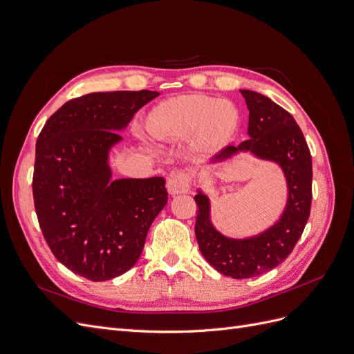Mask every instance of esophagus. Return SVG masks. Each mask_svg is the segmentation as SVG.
I'll return each instance as SVG.
<instances>
[{
  "mask_svg": "<svg viewBox=\"0 0 354 354\" xmlns=\"http://www.w3.org/2000/svg\"><path fill=\"white\" fill-rule=\"evenodd\" d=\"M192 177L186 169H176L169 174V178L167 181V187L171 195H178V194H186L190 189Z\"/></svg>",
  "mask_w": 354,
  "mask_h": 354,
  "instance_id": "esophagus-1",
  "label": "esophagus"
}]
</instances>
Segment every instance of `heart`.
<instances>
[{
  "mask_svg": "<svg viewBox=\"0 0 354 354\" xmlns=\"http://www.w3.org/2000/svg\"><path fill=\"white\" fill-rule=\"evenodd\" d=\"M238 127V112L229 102L207 95H180L160 103L149 120L155 137L189 138L205 149L226 145Z\"/></svg>",
  "mask_w": 354,
  "mask_h": 354,
  "instance_id": "b5f03b06",
  "label": "heart"
}]
</instances>
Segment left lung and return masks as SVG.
Wrapping results in <instances>:
<instances>
[{
	"instance_id": "8db88e82",
	"label": "left lung",
	"mask_w": 354,
	"mask_h": 354,
	"mask_svg": "<svg viewBox=\"0 0 354 354\" xmlns=\"http://www.w3.org/2000/svg\"><path fill=\"white\" fill-rule=\"evenodd\" d=\"M239 91L250 111V138L224 147L211 162H224L241 152L270 160L282 169L286 181L285 208L279 220L261 233L242 239L229 238L214 227L209 198L198 189L195 234L203 259L214 269L233 279H248L279 266L301 238L312 207L313 171L304 134L292 115L260 93Z\"/></svg>"
}]
</instances>
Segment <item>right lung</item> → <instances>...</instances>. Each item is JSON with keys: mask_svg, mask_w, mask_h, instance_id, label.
Segmentation results:
<instances>
[{"mask_svg": "<svg viewBox=\"0 0 354 354\" xmlns=\"http://www.w3.org/2000/svg\"><path fill=\"white\" fill-rule=\"evenodd\" d=\"M158 91L90 93L66 102L42 128L32 192L56 259L93 282L130 270L168 201L164 177L112 180L120 133Z\"/></svg>", "mask_w": 354, "mask_h": 354, "instance_id": "add662e5", "label": "right lung"}]
</instances>
